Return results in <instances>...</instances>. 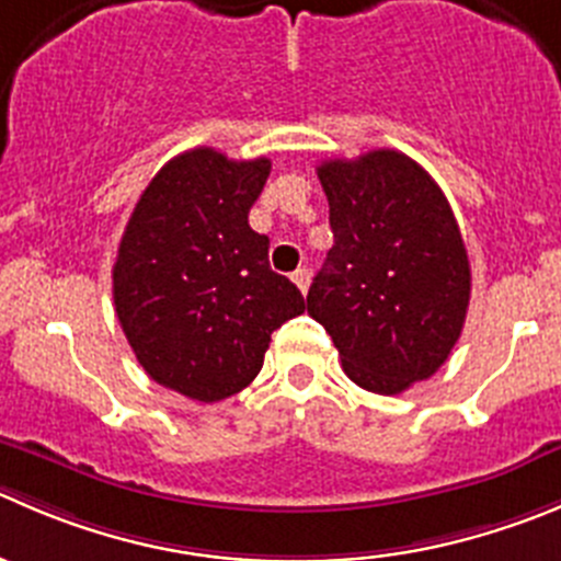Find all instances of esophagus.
<instances>
[{"mask_svg":"<svg viewBox=\"0 0 561 561\" xmlns=\"http://www.w3.org/2000/svg\"><path fill=\"white\" fill-rule=\"evenodd\" d=\"M291 280H295L297 289H300L302 295H306L308 286H311V272H308V270H297L295 275H291Z\"/></svg>","mask_w":561,"mask_h":561,"instance_id":"obj_1","label":"esophagus"}]
</instances>
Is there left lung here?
I'll return each mask as SVG.
<instances>
[{"instance_id":"8db88e82","label":"left lung","mask_w":561,"mask_h":561,"mask_svg":"<svg viewBox=\"0 0 561 561\" xmlns=\"http://www.w3.org/2000/svg\"><path fill=\"white\" fill-rule=\"evenodd\" d=\"M333 248L308 289L344 375L402 393L446 364L471 300V264L449 201L404 153L380 148L317 168Z\"/></svg>"}]
</instances>
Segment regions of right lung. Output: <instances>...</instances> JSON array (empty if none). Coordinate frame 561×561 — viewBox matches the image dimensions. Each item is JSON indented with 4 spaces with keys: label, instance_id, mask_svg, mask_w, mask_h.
<instances>
[{
    "label": "right lung",
    "instance_id": "right-lung-1",
    "mask_svg": "<svg viewBox=\"0 0 561 561\" xmlns=\"http://www.w3.org/2000/svg\"><path fill=\"white\" fill-rule=\"evenodd\" d=\"M270 168L215 148L179 153L146 186L117 248L112 297L129 346L151 380L197 402L248 388L272 330L306 311L248 222Z\"/></svg>",
    "mask_w": 561,
    "mask_h": 561
}]
</instances>
